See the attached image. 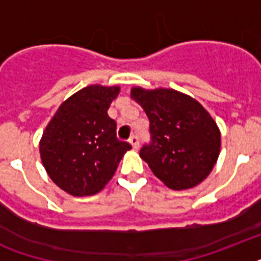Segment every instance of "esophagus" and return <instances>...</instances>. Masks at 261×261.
I'll return each mask as SVG.
<instances>
[{"instance_id":"esophagus-1","label":"esophagus","mask_w":261,"mask_h":261,"mask_svg":"<svg viewBox=\"0 0 261 261\" xmlns=\"http://www.w3.org/2000/svg\"><path fill=\"white\" fill-rule=\"evenodd\" d=\"M130 143H131V146L134 147V149H138V147H139L138 135H133V137L130 138Z\"/></svg>"}]
</instances>
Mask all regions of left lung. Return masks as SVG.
Segmentation results:
<instances>
[{
    "instance_id": "1",
    "label": "left lung",
    "mask_w": 261,
    "mask_h": 261,
    "mask_svg": "<svg viewBox=\"0 0 261 261\" xmlns=\"http://www.w3.org/2000/svg\"><path fill=\"white\" fill-rule=\"evenodd\" d=\"M134 98L150 122V143L143 145L141 159L172 190L198 186L213 171L221 133L200 102L174 89L147 90L135 87Z\"/></svg>"
}]
</instances>
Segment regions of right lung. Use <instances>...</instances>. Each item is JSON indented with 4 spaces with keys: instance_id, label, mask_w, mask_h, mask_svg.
<instances>
[{
    "instance_id": "1",
    "label": "right lung",
    "mask_w": 261,
    "mask_h": 261,
    "mask_svg": "<svg viewBox=\"0 0 261 261\" xmlns=\"http://www.w3.org/2000/svg\"><path fill=\"white\" fill-rule=\"evenodd\" d=\"M119 87L89 85L59 106L39 143L47 174L67 194L100 192L114 176L128 142L116 137V122L107 114Z\"/></svg>"
}]
</instances>
